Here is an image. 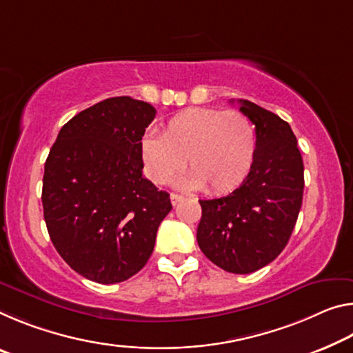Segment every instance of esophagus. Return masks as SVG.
Wrapping results in <instances>:
<instances>
[{
  "label": "esophagus",
  "mask_w": 353,
  "mask_h": 353,
  "mask_svg": "<svg viewBox=\"0 0 353 353\" xmlns=\"http://www.w3.org/2000/svg\"><path fill=\"white\" fill-rule=\"evenodd\" d=\"M170 199H171V204H172V205H176L177 203H181V201H182V196H181V194L171 193V196H170Z\"/></svg>",
  "instance_id": "esophagus-1"
}]
</instances>
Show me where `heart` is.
<instances>
[{
  "mask_svg": "<svg viewBox=\"0 0 353 353\" xmlns=\"http://www.w3.org/2000/svg\"><path fill=\"white\" fill-rule=\"evenodd\" d=\"M144 170L150 181L166 183L183 170V187L221 194L237 188L253 166L256 132L239 111L190 108L168 121L160 137L141 143Z\"/></svg>",
  "mask_w": 353,
  "mask_h": 353,
  "instance_id": "b5f03b06",
  "label": "heart"
}]
</instances>
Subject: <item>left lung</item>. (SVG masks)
Here are the masks:
<instances>
[{
  "instance_id": "obj_1",
  "label": "left lung",
  "mask_w": 353,
  "mask_h": 353,
  "mask_svg": "<svg viewBox=\"0 0 353 353\" xmlns=\"http://www.w3.org/2000/svg\"><path fill=\"white\" fill-rule=\"evenodd\" d=\"M234 102V100H231ZM256 128V155L242 185L216 199H199L198 245L223 270L247 275L286 247L303 199V160L292 128L272 111L239 100Z\"/></svg>"
}]
</instances>
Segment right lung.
Returning a JSON list of instances; mask_svg holds the SVG:
<instances>
[{"mask_svg":"<svg viewBox=\"0 0 353 353\" xmlns=\"http://www.w3.org/2000/svg\"><path fill=\"white\" fill-rule=\"evenodd\" d=\"M155 108L132 97L89 106L63 125L43 171L50 239L77 273L125 281L146 265L170 194L143 176L141 139Z\"/></svg>","mask_w":353,"mask_h":353,"instance_id":"obj_1","label":"right lung"}]
</instances>
